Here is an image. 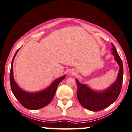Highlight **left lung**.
Segmentation results:
<instances>
[{
	"label": "left lung",
	"instance_id": "left-lung-1",
	"mask_svg": "<svg viewBox=\"0 0 132 132\" xmlns=\"http://www.w3.org/2000/svg\"><path fill=\"white\" fill-rule=\"evenodd\" d=\"M112 54L115 60L119 66V73L117 80L111 86L103 92H97L92 90L85 84L80 83L77 81L78 91L77 98L81 105L91 111L96 112L104 109L114 103L118 97L122 88L123 80V64L122 60L118 54L114 45L112 44Z\"/></svg>",
	"mask_w": 132,
	"mask_h": 132
}]
</instances>
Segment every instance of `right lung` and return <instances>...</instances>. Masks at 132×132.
Segmentation results:
<instances>
[{
    "instance_id": "add662e5",
    "label": "right lung",
    "mask_w": 132,
    "mask_h": 132,
    "mask_svg": "<svg viewBox=\"0 0 132 132\" xmlns=\"http://www.w3.org/2000/svg\"><path fill=\"white\" fill-rule=\"evenodd\" d=\"M19 50H17V52H15L11 62V70H10V75L11 90L16 99L20 102V104L24 108L31 110L40 109L44 108V107L50 104V102L52 101L54 95L55 94L58 85L65 78V75L57 79L52 82L51 85L48 88L43 91H41V92L37 93H29L24 92L17 86L13 78V61Z\"/></svg>"
}]
</instances>
